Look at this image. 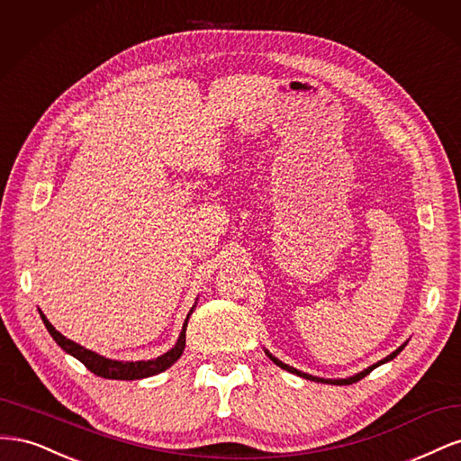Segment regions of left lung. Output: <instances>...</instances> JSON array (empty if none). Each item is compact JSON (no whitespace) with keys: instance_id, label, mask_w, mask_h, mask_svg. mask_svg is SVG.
Returning a JSON list of instances; mask_svg holds the SVG:
<instances>
[{"instance_id":"8db88e82","label":"left lung","mask_w":461,"mask_h":461,"mask_svg":"<svg viewBox=\"0 0 461 461\" xmlns=\"http://www.w3.org/2000/svg\"><path fill=\"white\" fill-rule=\"evenodd\" d=\"M406 346V344H403ZM403 346H400L398 350H394L393 354L390 356H386L384 359H381V361H376L375 366H371V367H367V369H364L361 373H357V375H354V376H348V379H319V376H313V375H308V373H302V371H298L296 367H290V366H286V364H283L281 359H276L275 356H271L267 350H265V354L269 356V359L273 361V364H276L278 367L281 369H286V371H290V373H294V375H298V376H303V379H308V381H315V383H329V384H352V383H357V381H361L364 379V376H367L375 367H379V366H383V364H386V361H390V359H394L402 350H403Z\"/></svg>"}]
</instances>
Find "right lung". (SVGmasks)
<instances>
[{"mask_svg":"<svg viewBox=\"0 0 461 461\" xmlns=\"http://www.w3.org/2000/svg\"><path fill=\"white\" fill-rule=\"evenodd\" d=\"M192 313V310H190ZM188 313V317H190ZM41 321H44V325L48 329V332L53 337V340L58 342L67 354H71L73 357H77L80 364H85L94 375L97 376H104V379H115V381H136V379H146V376L151 375H158L165 369H169L175 361L183 356L185 352V346H186V325H188V317L185 319V325H183V332H180V337L176 340V344L171 348L169 352L156 357V359H148V361H115V359H109L104 357L100 354H95L88 348L80 346L73 340L65 339L59 330H55V327L50 323L46 319V315L40 312Z\"/></svg>","mask_w":461,"mask_h":461,"instance_id":"add662e5","label":"right lung"}]
</instances>
